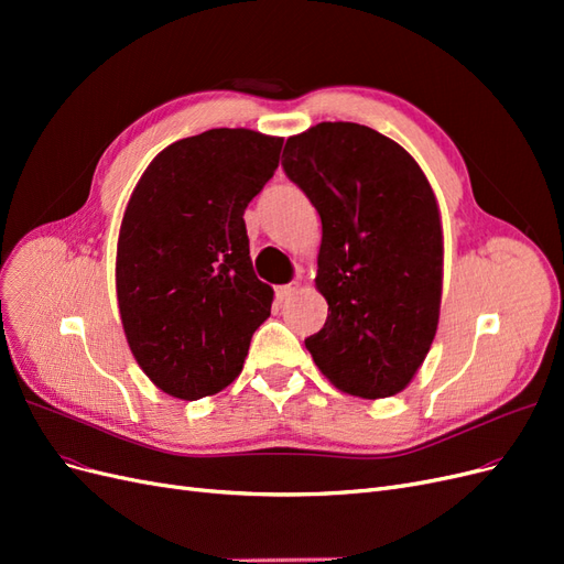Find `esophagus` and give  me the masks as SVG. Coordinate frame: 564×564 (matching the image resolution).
I'll list each match as a JSON object with an SVG mask.
<instances>
[{"instance_id":"34e87169","label":"esophagus","mask_w":564,"mask_h":564,"mask_svg":"<svg viewBox=\"0 0 564 564\" xmlns=\"http://www.w3.org/2000/svg\"><path fill=\"white\" fill-rule=\"evenodd\" d=\"M296 292H299V282H292V284L278 286V289H275V296H278L280 301H286V299H292Z\"/></svg>"}]
</instances>
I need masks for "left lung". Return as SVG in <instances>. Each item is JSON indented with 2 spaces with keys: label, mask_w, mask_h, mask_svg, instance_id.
Returning <instances> with one entry per match:
<instances>
[{
  "label": "left lung",
  "mask_w": 564,
  "mask_h": 564,
  "mask_svg": "<svg viewBox=\"0 0 564 564\" xmlns=\"http://www.w3.org/2000/svg\"><path fill=\"white\" fill-rule=\"evenodd\" d=\"M282 166L322 218L315 365L355 398L398 395L429 355L442 301V220L416 160L388 135L319 122L286 139Z\"/></svg>",
  "instance_id": "1"
}]
</instances>
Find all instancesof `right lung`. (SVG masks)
<instances>
[{
    "label": "right lung",
    "mask_w": 564,
    "mask_h": 564,
    "mask_svg": "<svg viewBox=\"0 0 564 564\" xmlns=\"http://www.w3.org/2000/svg\"><path fill=\"white\" fill-rule=\"evenodd\" d=\"M282 139L209 129L164 148L135 183L117 240L127 344L166 395L199 400L240 377L272 289L253 275L247 204L280 164Z\"/></svg>",
    "instance_id": "add662e5"
}]
</instances>
